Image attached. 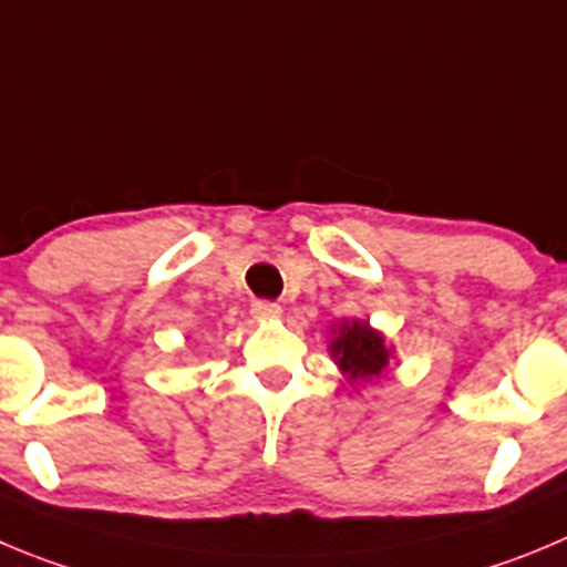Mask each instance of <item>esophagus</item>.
<instances>
[{
  "mask_svg": "<svg viewBox=\"0 0 567 567\" xmlns=\"http://www.w3.org/2000/svg\"><path fill=\"white\" fill-rule=\"evenodd\" d=\"M251 313L257 316V319H277L279 313H282V308H279L277 301H268V299H259L251 305Z\"/></svg>",
  "mask_w": 567,
  "mask_h": 567,
  "instance_id": "1",
  "label": "esophagus"
}]
</instances>
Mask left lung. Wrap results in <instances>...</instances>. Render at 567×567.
Segmentation results:
<instances>
[{"mask_svg":"<svg viewBox=\"0 0 567 567\" xmlns=\"http://www.w3.org/2000/svg\"><path fill=\"white\" fill-rule=\"evenodd\" d=\"M332 355L338 358L341 369L352 380L378 378L389 363V349L383 347L380 332H374L369 324H361V321L341 327V336L332 341Z\"/></svg>","mask_w":567,"mask_h":567,"instance_id":"8db88e82","label":"left lung"}]
</instances>
